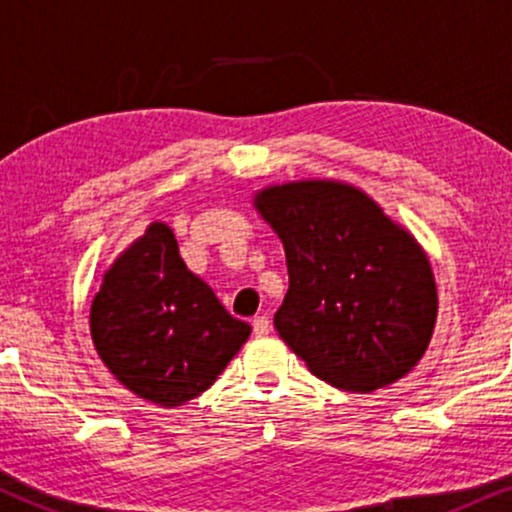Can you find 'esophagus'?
I'll list each match as a JSON object with an SVG mask.
<instances>
[{
    "instance_id": "1",
    "label": "esophagus",
    "mask_w": 512,
    "mask_h": 512,
    "mask_svg": "<svg viewBox=\"0 0 512 512\" xmlns=\"http://www.w3.org/2000/svg\"><path fill=\"white\" fill-rule=\"evenodd\" d=\"M252 332H255V337H264V334L272 332V322H269V317L257 315L255 320H252Z\"/></svg>"
}]
</instances>
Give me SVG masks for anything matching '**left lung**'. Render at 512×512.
Masks as SVG:
<instances>
[{"label":"left lung","instance_id":"1","mask_svg":"<svg viewBox=\"0 0 512 512\" xmlns=\"http://www.w3.org/2000/svg\"><path fill=\"white\" fill-rule=\"evenodd\" d=\"M286 250L289 293L274 327L310 373L370 392L407 375L436 325L431 264L368 195L332 180L257 195Z\"/></svg>","mask_w":512,"mask_h":512}]
</instances>
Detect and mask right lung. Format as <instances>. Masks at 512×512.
I'll list each match as a JSON object with an SVG mask.
<instances>
[{"mask_svg":"<svg viewBox=\"0 0 512 512\" xmlns=\"http://www.w3.org/2000/svg\"><path fill=\"white\" fill-rule=\"evenodd\" d=\"M98 356L127 390L161 407L202 395L250 337L182 262L166 223L113 264L91 305Z\"/></svg>","mask_w":512,"mask_h":512,"instance_id":"1","label":"right lung"}]
</instances>
